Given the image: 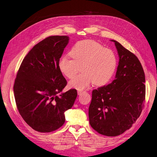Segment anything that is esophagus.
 <instances>
[{"label": "esophagus", "instance_id": "obj_1", "mask_svg": "<svg viewBox=\"0 0 157 157\" xmlns=\"http://www.w3.org/2000/svg\"><path fill=\"white\" fill-rule=\"evenodd\" d=\"M83 91H82V90H78V94L79 95V96H80V95H82V93H83Z\"/></svg>", "mask_w": 157, "mask_h": 157}]
</instances>
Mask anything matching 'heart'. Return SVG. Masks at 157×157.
<instances>
[{
	"instance_id": "heart-1",
	"label": "heart",
	"mask_w": 157,
	"mask_h": 157,
	"mask_svg": "<svg viewBox=\"0 0 157 157\" xmlns=\"http://www.w3.org/2000/svg\"><path fill=\"white\" fill-rule=\"evenodd\" d=\"M71 56H63L58 61L60 72L68 78L75 74L78 66L83 73L75 75L68 82L70 88L82 90L93 84L107 83L117 70V56L114 52L94 40H83L75 43Z\"/></svg>"
}]
</instances>
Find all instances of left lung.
<instances>
[{
	"mask_svg": "<svg viewBox=\"0 0 157 157\" xmlns=\"http://www.w3.org/2000/svg\"><path fill=\"white\" fill-rule=\"evenodd\" d=\"M119 56L115 78L92 90L89 109V123L95 131L107 136H117L130 129L144 107L145 74L138 57L117 40Z\"/></svg>",
	"mask_w": 157,
	"mask_h": 157,
	"instance_id": "8db88e82",
	"label": "left lung"
}]
</instances>
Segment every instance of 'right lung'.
I'll use <instances>...</instances> for the list:
<instances>
[{"mask_svg":"<svg viewBox=\"0 0 157 157\" xmlns=\"http://www.w3.org/2000/svg\"><path fill=\"white\" fill-rule=\"evenodd\" d=\"M66 36L46 37L35 45L22 60L13 85L17 109L35 131L50 132L65 121V112L78 96L73 89L61 92L67 84L58 61L68 43Z\"/></svg>","mask_w":157,"mask_h":157,"instance_id":"obj_1","label":"right lung"}]
</instances>
